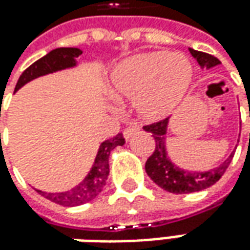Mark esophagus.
I'll list each match as a JSON object with an SVG mask.
<instances>
[{"instance_id": "obj_1", "label": "esophagus", "mask_w": 250, "mask_h": 250, "mask_svg": "<svg viewBox=\"0 0 250 250\" xmlns=\"http://www.w3.org/2000/svg\"><path fill=\"white\" fill-rule=\"evenodd\" d=\"M138 131H140V125H128V127L125 130V140H130L134 134L138 133Z\"/></svg>"}]
</instances>
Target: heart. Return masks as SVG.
<instances>
[{
  "mask_svg": "<svg viewBox=\"0 0 250 250\" xmlns=\"http://www.w3.org/2000/svg\"><path fill=\"white\" fill-rule=\"evenodd\" d=\"M191 77L192 67L184 56L149 52L120 63L110 76V84L117 95L135 99L142 116L160 119L178 105Z\"/></svg>",
  "mask_w": 250,
  "mask_h": 250,
  "instance_id": "heart-1",
  "label": "heart"
}]
</instances>
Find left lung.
Masks as SVG:
<instances>
[{"label": "left lung", "instance_id": "8db88e82", "mask_svg": "<svg viewBox=\"0 0 250 250\" xmlns=\"http://www.w3.org/2000/svg\"><path fill=\"white\" fill-rule=\"evenodd\" d=\"M191 55L194 56L198 61V63L206 67L219 65L220 61L216 56L201 52V51H195L192 48H189ZM250 116V112H249ZM168 117L155 122L151 125H144V130L152 134L153 140L156 142L155 151L152 152V155L148 158L145 163V171L146 174L151 177V180L158 184L160 188H163L165 191L173 192V194H189V192H196V191H202L205 188H209L213 184H216L219 181L221 176L226 173V170L229 166L234 152L229 155L224 163H221L219 167L209 170V171H187L181 168L176 167L166 155V130H167Z\"/></svg>", "mask_w": 250, "mask_h": 250}]
</instances>
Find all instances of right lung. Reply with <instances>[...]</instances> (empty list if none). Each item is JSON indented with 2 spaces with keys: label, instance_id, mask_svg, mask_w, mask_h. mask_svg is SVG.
<instances>
[{
  "label": "right lung",
  "instance_id": "obj_1",
  "mask_svg": "<svg viewBox=\"0 0 250 250\" xmlns=\"http://www.w3.org/2000/svg\"><path fill=\"white\" fill-rule=\"evenodd\" d=\"M80 54H82V51L79 48H56L54 51L48 52L47 55L40 58L39 61H36L33 65L29 66L23 72L16 83L15 91H18L26 83H29L33 79H37L40 76L52 73L56 70H62L66 67H72L76 65L74 58H77ZM125 140L122 133H119L116 137H113L110 140L102 142L99 146L98 153H97L95 162H94V166L88 173V176L73 189L66 191V192H59V194H47V192H42L39 189H37V192L42 195L44 198L49 199L51 202H55L62 206H79L83 203L90 202L104 189V187L106 184L109 176V155H110V152L119 145H125Z\"/></svg>",
  "mask_w": 250,
  "mask_h": 250
}]
</instances>
